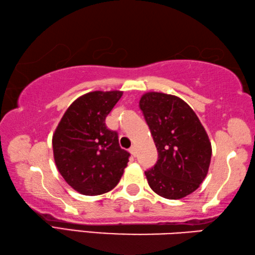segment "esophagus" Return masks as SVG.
Listing matches in <instances>:
<instances>
[{"label":"esophagus","instance_id":"esophagus-1","mask_svg":"<svg viewBox=\"0 0 255 255\" xmlns=\"http://www.w3.org/2000/svg\"><path fill=\"white\" fill-rule=\"evenodd\" d=\"M128 151H130V153L133 155V157H135V155H136V149H135V146H131L130 150H128Z\"/></svg>","mask_w":255,"mask_h":255}]
</instances>
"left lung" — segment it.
I'll use <instances>...</instances> for the list:
<instances>
[{
  "label": "left lung",
  "mask_w": 255,
  "mask_h": 255,
  "mask_svg": "<svg viewBox=\"0 0 255 255\" xmlns=\"http://www.w3.org/2000/svg\"><path fill=\"white\" fill-rule=\"evenodd\" d=\"M139 104L158 150L157 163L144 172L149 186L163 198H184L207 176L212 158L207 133L178 96L149 92Z\"/></svg>",
  "instance_id": "obj_1"
}]
</instances>
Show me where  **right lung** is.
Segmentation results:
<instances>
[{"instance_id":"right-lung-1","label":"right lung","mask_w":255,"mask_h":255,"mask_svg":"<svg viewBox=\"0 0 255 255\" xmlns=\"http://www.w3.org/2000/svg\"><path fill=\"white\" fill-rule=\"evenodd\" d=\"M123 92H91L71 103L52 136L58 171L79 194L109 193L119 184L130 153L105 124Z\"/></svg>"}]
</instances>
